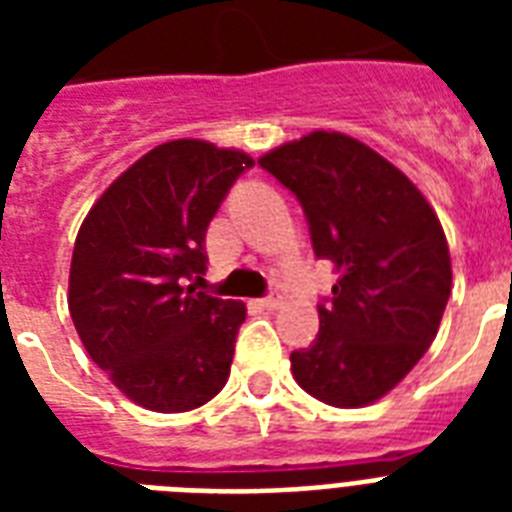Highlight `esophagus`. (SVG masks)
I'll list each match as a JSON object with an SVG mask.
<instances>
[{"label": "esophagus", "mask_w": 512, "mask_h": 512, "mask_svg": "<svg viewBox=\"0 0 512 512\" xmlns=\"http://www.w3.org/2000/svg\"><path fill=\"white\" fill-rule=\"evenodd\" d=\"M257 305H260V308H265V311H276V308L281 305V297L279 295L260 297V300H257Z\"/></svg>", "instance_id": "esophagus-1"}]
</instances>
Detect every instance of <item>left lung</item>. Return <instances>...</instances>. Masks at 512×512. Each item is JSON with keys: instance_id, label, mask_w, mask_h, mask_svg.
Listing matches in <instances>:
<instances>
[{"instance_id": "left-lung-1", "label": "left lung", "mask_w": 512, "mask_h": 512, "mask_svg": "<svg viewBox=\"0 0 512 512\" xmlns=\"http://www.w3.org/2000/svg\"><path fill=\"white\" fill-rule=\"evenodd\" d=\"M257 164L295 193L313 252L337 284L319 335L295 350L297 385L329 406H366L425 356L452 292L444 228L417 185L342 132H311Z\"/></svg>"}]
</instances>
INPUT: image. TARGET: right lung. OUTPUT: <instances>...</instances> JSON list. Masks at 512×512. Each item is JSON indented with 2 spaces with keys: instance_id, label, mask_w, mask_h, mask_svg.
Instances as JSON below:
<instances>
[{
  "instance_id": "obj_1",
  "label": "right lung",
  "mask_w": 512,
  "mask_h": 512,
  "mask_svg": "<svg viewBox=\"0 0 512 512\" xmlns=\"http://www.w3.org/2000/svg\"><path fill=\"white\" fill-rule=\"evenodd\" d=\"M252 164L204 140L162 143L108 185L79 228L74 327L116 388L151 412L196 409L228 382L247 308L185 279L207 271L209 223Z\"/></svg>"
}]
</instances>
